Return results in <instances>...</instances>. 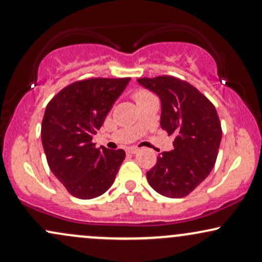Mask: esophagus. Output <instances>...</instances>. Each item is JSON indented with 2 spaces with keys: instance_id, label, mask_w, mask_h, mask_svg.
<instances>
[{
  "instance_id": "obj_1",
  "label": "esophagus",
  "mask_w": 262,
  "mask_h": 262,
  "mask_svg": "<svg viewBox=\"0 0 262 262\" xmlns=\"http://www.w3.org/2000/svg\"><path fill=\"white\" fill-rule=\"evenodd\" d=\"M138 151H139V149H138V148H128L127 149L128 154H137Z\"/></svg>"
}]
</instances>
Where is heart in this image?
Segmentation results:
<instances>
[{"mask_svg":"<svg viewBox=\"0 0 262 262\" xmlns=\"http://www.w3.org/2000/svg\"><path fill=\"white\" fill-rule=\"evenodd\" d=\"M133 97L137 104L141 103V102H145V101H150V100H156V97L152 95L151 92L146 91V90H137L133 93Z\"/></svg>","mask_w":262,"mask_h":262,"instance_id":"1","label":"heart"}]
</instances>
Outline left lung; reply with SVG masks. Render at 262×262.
Segmentation results:
<instances>
[{
    "label": "left lung",
    "mask_w": 262,
    "mask_h": 262,
    "mask_svg": "<svg viewBox=\"0 0 262 262\" xmlns=\"http://www.w3.org/2000/svg\"><path fill=\"white\" fill-rule=\"evenodd\" d=\"M138 82L159 96L161 128L176 135L173 149L161 152L146 172L149 185L165 197L187 196L217 160L222 127L215 107L196 87L177 77H143Z\"/></svg>",
    "instance_id": "left-lung-1"
}]
</instances>
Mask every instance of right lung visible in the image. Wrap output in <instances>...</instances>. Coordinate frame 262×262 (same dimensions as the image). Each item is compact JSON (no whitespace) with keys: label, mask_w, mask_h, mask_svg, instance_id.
<instances>
[{"label":"right lung","mask_w":262,"mask_h":262,"mask_svg":"<svg viewBox=\"0 0 262 262\" xmlns=\"http://www.w3.org/2000/svg\"><path fill=\"white\" fill-rule=\"evenodd\" d=\"M129 81V77L76 81L56 93L45 108L41 143L48 165L74 197H98L114 182L124 150L96 148L92 137Z\"/></svg>","instance_id":"right-lung-1"}]
</instances>
